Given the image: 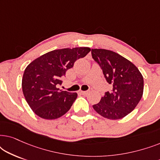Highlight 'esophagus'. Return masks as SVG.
I'll use <instances>...</instances> for the list:
<instances>
[{
    "label": "esophagus",
    "mask_w": 160,
    "mask_h": 160,
    "mask_svg": "<svg viewBox=\"0 0 160 160\" xmlns=\"http://www.w3.org/2000/svg\"><path fill=\"white\" fill-rule=\"evenodd\" d=\"M89 92H89V91H81L80 92V93L82 94V95H88Z\"/></svg>",
    "instance_id": "1"
}]
</instances>
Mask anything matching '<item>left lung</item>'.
<instances>
[{"label":"left lung","mask_w":160,"mask_h":160,"mask_svg":"<svg viewBox=\"0 0 160 160\" xmlns=\"http://www.w3.org/2000/svg\"><path fill=\"white\" fill-rule=\"evenodd\" d=\"M92 56L98 63L112 89L106 92L92 107L108 119H122L134 110L143 92V78L138 68L124 57L103 49H92Z\"/></svg>","instance_id":"obj_1"}]
</instances>
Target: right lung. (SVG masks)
<instances>
[{
	"instance_id": "add662e5",
	"label": "right lung",
	"mask_w": 160,
	"mask_h": 160,
	"mask_svg": "<svg viewBox=\"0 0 160 160\" xmlns=\"http://www.w3.org/2000/svg\"><path fill=\"white\" fill-rule=\"evenodd\" d=\"M89 47L56 49L36 58L28 65L22 81L23 95L30 108L45 119L60 118L70 110L77 93L62 91V78L78 59L90 52Z\"/></svg>"
}]
</instances>
